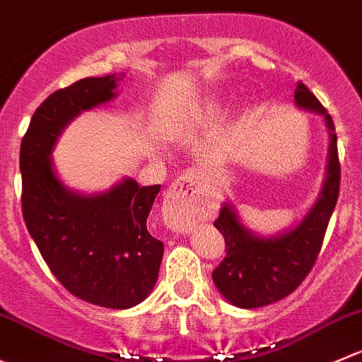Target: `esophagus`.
Listing matches in <instances>:
<instances>
[{
    "label": "esophagus",
    "instance_id": "esophagus-1",
    "mask_svg": "<svg viewBox=\"0 0 362 362\" xmlns=\"http://www.w3.org/2000/svg\"><path fill=\"white\" fill-rule=\"evenodd\" d=\"M210 210L206 196L201 189L199 177L194 171L180 175L171 184L163 203V218L171 230H191Z\"/></svg>",
    "mask_w": 362,
    "mask_h": 362
}]
</instances>
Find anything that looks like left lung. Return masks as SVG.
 <instances>
[{
    "label": "left lung",
    "mask_w": 362,
    "mask_h": 362,
    "mask_svg": "<svg viewBox=\"0 0 362 362\" xmlns=\"http://www.w3.org/2000/svg\"><path fill=\"white\" fill-rule=\"evenodd\" d=\"M295 105L305 112L319 114L326 124L329 144L325 180L305 215L276 234L251 230L239 216L238 208L230 201H223L213 226L226 239L227 255L211 277L220 295L239 309L271 305L300 286L317 258L338 199L340 163L332 116L303 83L295 88Z\"/></svg>",
    "instance_id": "1"
}]
</instances>
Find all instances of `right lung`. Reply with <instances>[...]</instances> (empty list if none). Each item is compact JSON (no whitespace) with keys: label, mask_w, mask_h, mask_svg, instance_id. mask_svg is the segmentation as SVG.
<instances>
[{"label":"right lung","mask_w":362,"mask_h":362,"mask_svg":"<svg viewBox=\"0 0 362 362\" xmlns=\"http://www.w3.org/2000/svg\"><path fill=\"white\" fill-rule=\"evenodd\" d=\"M124 74L85 78L52 93L30 117L21 144L22 213L53 276L67 291L105 309H130L151 295L165 246L147 216L161 185L124 177L105 191L67 187L52 152L79 114L117 98Z\"/></svg>","instance_id":"add662e5"}]
</instances>
